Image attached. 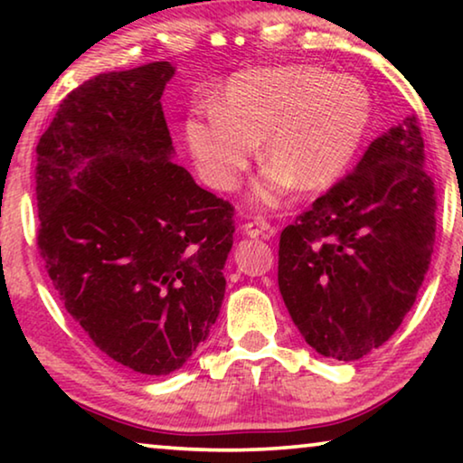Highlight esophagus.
Masks as SVG:
<instances>
[{
  "label": "esophagus",
  "mask_w": 463,
  "mask_h": 463,
  "mask_svg": "<svg viewBox=\"0 0 463 463\" xmlns=\"http://www.w3.org/2000/svg\"><path fill=\"white\" fill-rule=\"evenodd\" d=\"M242 234L250 239H260V237H269L273 234V226L265 221H253V222H245L242 224Z\"/></svg>",
  "instance_id": "esophagus-1"
}]
</instances>
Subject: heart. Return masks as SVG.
I'll return each mask as SVG.
<instances>
[{"label": "heart", "instance_id": "1", "mask_svg": "<svg viewBox=\"0 0 463 463\" xmlns=\"http://www.w3.org/2000/svg\"><path fill=\"white\" fill-rule=\"evenodd\" d=\"M370 118L372 98L355 77L281 65L234 75L216 108L185 122V137L202 179L221 192L239 185L263 143L269 167L253 195L271 206L292 185L317 192L336 182Z\"/></svg>", "mask_w": 463, "mask_h": 463}]
</instances>
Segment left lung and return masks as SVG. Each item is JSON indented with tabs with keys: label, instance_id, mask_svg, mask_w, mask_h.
Listing matches in <instances>:
<instances>
[{
	"label": "left lung",
	"instance_id": "8db88e82",
	"mask_svg": "<svg viewBox=\"0 0 463 463\" xmlns=\"http://www.w3.org/2000/svg\"><path fill=\"white\" fill-rule=\"evenodd\" d=\"M435 210L419 120L409 116L281 231L279 292L312 349L354 362L394 335L429 269Z\"/></svg>",
	"mask_w": 463,
	"mask_h": 463
}]
</instances>
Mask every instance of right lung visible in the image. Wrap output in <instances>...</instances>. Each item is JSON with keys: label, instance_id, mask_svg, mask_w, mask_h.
I'll use <instances>...</instances> for the list:
<instances>
[{"label": "right lung", "instance_id": "right-lung-1", "mask_svg": "<svg viewBox=\"0 0 463 463\" xmlns=\"http://www.w3.org/2000/svg\"><path fill=\"white\" fill-rule=\"evenodd\" d=\"M167 61L101 73L36 146L38 249L99 351L146 375L182 367L222 307L234 208L171 161Z\"/></svg>", "mask_w": 463, "mask_h": 463}]
</instances>
